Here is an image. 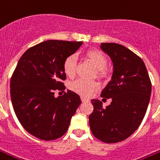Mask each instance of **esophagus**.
<instances>
[{
    "instance_id": "34e87169",
    "label": "esophagus",
    "mask_w": 160,
    "mask_h": 160,
    "mask_svg": "<svg viewBox=\"0 0 160 160\" xmlns=\"http://www.w3.org/2000/svg\"><path fill=\"white\" fill-rule=\"evenodd\" d=\"M81 101L85 102H88V99H87L86 97H81Z\"/></svg>"
}]
</instances>
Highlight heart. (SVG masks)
I'll return each mask as SVG.
<instances>
[{
  "instance_id": "1",
  "label": "heart",
  "mask_w": 160,
  "mask_h": 160,
  "mask_svg": "<svg viewBox=\"0 0 160 160\" xmlns=\"http://www.w3.org/2000/svg\"><path fill=\"white\" fill-rule=\"evenodd\" d=\"M86 58L91 62L94 66L97 69V74L99 77H105L108 74L107 57L105 54L98 50H89L85 54ZM63 70L68 77H73L76 72V58L73 55H70L66 58L63 63ZM70 88L72 91L82 96H89L94 91L99 88V85L95 81H88V80L79 79L73 81Z\"/></svg>"
}]
</instances>
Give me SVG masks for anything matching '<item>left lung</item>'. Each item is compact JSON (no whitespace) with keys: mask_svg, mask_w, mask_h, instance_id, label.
Segmentation results:
<instances>
[{"mask_svg":"<svg viewBox=\"0 0 160 160\" xmlns=\"http://www.w3.org/2000/svg\"><path fill=\"white\" fill-rule=\"evenodd\" d=\"M101 49L113 62L111 80L101 96L112 102L103 108L99 100L91 101L94 111L89 125L97 139L113 144L128 138L139 127L148 108L152 83L142 58L125 46L102 43Z\"/></svg>","mask_w":160,"mask_h":160,"instance_id":"8db88e82","label":"left lung"}]
</instances>
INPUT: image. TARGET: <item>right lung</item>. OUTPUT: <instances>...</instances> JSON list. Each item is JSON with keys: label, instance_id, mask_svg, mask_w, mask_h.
Returning a JSON list of instances; mask_svg holds the SVG:
<instances>
[{"label": "right lung", "instance_id": "obj_1", "mask_svg": "<svg viewBox=\"0 0 160 160\" xmlns=\"http://www.w3.org/2000/svg\"><path fill=\"white\" fill-rule=\"evenodd\" d=\"M83 42L47 40L28 49L17 63L10 80V96L20 123L39 139L61 138L81 103L78 94L67 90L55 97L56 89H65L63 63Z\"/></svg>", "mask_w": 160, "mask_h": 160}]
</instances>
